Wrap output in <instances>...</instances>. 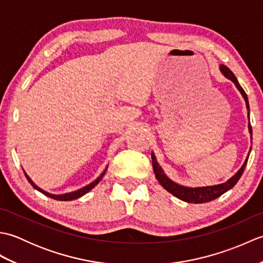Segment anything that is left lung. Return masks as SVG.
Here are the masks:
<instances>
[{
    "instance_id": "8db88e82",
    "label": "left lung",
    "mask_w": 263,
    "mask_h": 263,
    "mask_svg": "<svg viewBox=\"0 0 263 263\" xmlns=\"http://www.w3.org/2000/svg\"><path fill=\"white\" fill-rule=\"evenodd\" d=\"M219 70L221 73L225 76V78H227L228 80H231L234 85H235V87L238 89V91L241 92V95L245 100V104H247V108H248V117H249V132L251 135V142H252V126H251V123H250V105H249V99H248L247 93H245V91L243 90V88L239 86L236 77L234 76L233 72L228 69L226 65L220 64ZM250 153H251V147L249 150V155ZM249 155L247 156V158H245L241 168H239L235 174L230 178V180H227L226 182L221 184H217V185L198 186V187L184 186L174 181H172L171 178L165 174L164 170L159 166L154 152H152V159H153V167H154L156 178H157L160 185L165 190H167V191L172 193L174 197L178 198L182 201H185L187 203H203V202H209V201L219 198L221 194H224L225 192L228 191V190H231L234 185H235L239 178H241L243 172L245 170V166H247L248 159H249Z\"/></svg>"
}]
</instances>
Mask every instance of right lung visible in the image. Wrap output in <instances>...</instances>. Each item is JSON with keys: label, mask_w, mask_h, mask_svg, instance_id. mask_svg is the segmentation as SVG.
I'll use <instances>...</instances> for the list:
<instances>
[{"label": "right lung", "mask_w": 263, "mask_h": 263, "mask_svg": "<svg viewBox=\"0 0 263 263\" xmlns=\"http://www.w3.org/2000/svg\"><path fill=\"white\" fill-rule=\"evenodd\" d=\"M107 167H108V165L105 167V170L102 172V174H100V175L96 178V180L92 181L90 184H88V185L83 186V187H81V189H79V190H77V191H72V192L63 193V194H52V193H49V192H46L45 190H43V189H41L39 186H37L36 184L33 183V181L31 180V178H30L29 176H28V174H27V173H26L25 171H24V173H25V175H26V177H27L28 182H29V183L31 184V185L33 186V189H36L37 191L42 192L44 195H46V197L55 199V200H59V201H71V200H74V199H78V198H81L82 195H85L86 193H88L89 191H90V190H92L95 186H96L97 184H98L100 181H102V178L104 177L106 171H107Z\"/></svg>", "instance_id": "add662e5"}]
</instances>
